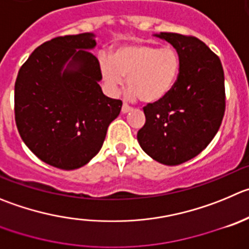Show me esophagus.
<instances>
[{
    "label": "esophagus",
    "instance_id": "obj_1",
    "mask_svg": "<svg viewBox=\"0 0 249 249\" xmlns=\"http://www.w3.org/2000/svg\"><path fill=\"white\" fill-rule=\"evenodd\" d=\"M132 110V108L131 107H129L127 106V104H123V107H122V113L123 114H126V113H129V111H131Z\"/></svg>",
    "mask_w": 249,
    "mask_h": 249
}]
</instances>
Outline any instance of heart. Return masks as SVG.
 Masks as SVG:
<instances>
[{"label": "heart", "mask_w": 249, "mask_h": 249, "mask_svg": "<svg viewBox=\"0 0 249 249\" xmlns=\"http://www.w3.org/2000/svg\"><path fill=\"white\" fill-rule=\"evenodd\" d=\"M99 64L102 77L111 93H117L127 77L131 98L139 97L145 103H155L172 90L180 62L172 46L135 43L120 46L113 57L102 55Z\"/></svg>", "instance_id": "obj_1"}]
</instances>
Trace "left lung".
<instances>
[{
	"label": "left lung",
	"instance_id": "1",
	"mask_svg": "<svg viewBox=\"0 0 249 249\" xmlns=\"http://www.w3.org/2000/svg\"><path fill=\"white\" fill-rule=\"evenodd\" d=\"M179 56V73L171 92L143 107L146 123L138 132L141 148L167 166L187 162L211 142L225 114L221 61L195 36L160 33Z\"/></svg>",
	"mask_w": 249,
	"mask_h": 249
}]
</instances>
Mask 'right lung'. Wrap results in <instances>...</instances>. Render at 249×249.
Wrapping results in <instances>:
<instances>
[{"label":"right lung","mask_w":249,"mask_h":249,"mask_svg":"<svg viewBox=\"0 0 249 249\" xmlns=\"http://www.w3.org/2000/svg\"><path fill=\"white\" fill-rule=\"evenodd\" d=\"M96 36L51 39L32 53L18 72L15 115L32 152L60 169L80 168L96 156L122 101L102 92L99 61L90 53Z\"/></svg>","instance_id":"add662e5"}]
</instances>
